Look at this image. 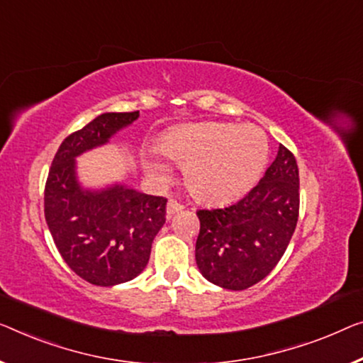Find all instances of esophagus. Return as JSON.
I'll return each instance as SVG.
<instances>
[{"mask_svg":"<svg viewBox=\"0 0 363 363\" xmlns=\"http://www.w3.org/2000/svg\"><path fill=\"white\" fill-rule=\"evenodd\" d=\"M184 208V205L181 202H177V200L171 199L169 202H167V207H166V212H167V216H172L177 212H181V210Z\"/></svg>","mask_w":363,"mask_h":363,"instance_id":"esophagus-1","label":"esophagus"}]
</instances>
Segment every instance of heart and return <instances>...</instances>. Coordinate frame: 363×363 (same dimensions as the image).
<instances>
[{
	"label": "heart",
	"mask_w": 363,
	"mask_h": 363,
	"mask_svg": "<svg viewBox=\"0 0 363 363\" xmlns=\"http://www.w3.org/2000/svg\"><path fill=\"white\" fill-rule=\"evenodd\" d=\"M160 150L184 167V182L194 197L208 203L230 202L257 182L269 158V140L251 123L205 122L166 133ZM150 169L167 179L169 167L151 158Z\"/></svg>",
	"instance_id": "heart-1"
}]
</instances>
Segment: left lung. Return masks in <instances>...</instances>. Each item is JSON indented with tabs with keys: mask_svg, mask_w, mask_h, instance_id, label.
Segmentation results:
<instances>
[{
	"mask_svg": "<svg viewBox=\"0 0 363 363\" xmlns=\"http://www.w3.org/2000/svg\"><path fill=\"white\" fill-rule=\"evenodd\" d=\"M300 176L284 145L257 186L223 208L197 212L196 261L208 282L245 290L267 277L289 246L298 221Z\"/></svg>",
	"mask_w": 363,
	"mask_h": 363,
	"instance_id": "left-lung-1",
	"label": "left lung"
}]
</instances>
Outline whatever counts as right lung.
<instances>
[{"instance_id": "1", "label": "right lung", "mask_w": 363, "mask_h": 363, "mask_svg": "<svg viewBox=\"0 0 363 363\" xmlns=\"http://www.w3.org/2000/svg\"><path fill=\"white\" fill-rule=\"evenodd\" d=\"M138 118L135 112H106L63 140L52 161L43 192V212L58 252L86 282L112 286L147 267L151 242L166 221L164 197L112 186L84 191L74 158L109 142Z\"/></svg>"}]
</instances>
